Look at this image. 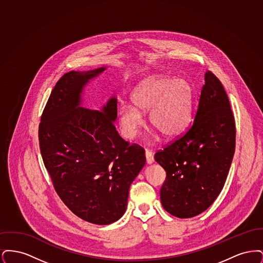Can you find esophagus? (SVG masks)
Wrapping results in <instances>:
<instances>
[{
    "label": "esophagus",
    "instance_id": "obj_1",
    "mask_svg": "<svg viewBox=\"0 0 263 263\" xmlns=\"http://www.w3.org/2000/svg\"><path fill=\"white\" fill-rule=\"evenodd\" d=\"M145 156H146V162H147V163L151 164V163H154L155 160H154V154H153L152 151L147 150V149H146Z\"/></svg>",
    "mask_w": 263,
    "mask_h": 263
}]
</instances>
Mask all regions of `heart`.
Wrapping results in <instances>:
<instances>
[{
    "mask_svg": "<svg viewBox=\"0 0 263 263\" xmlns=\"http://www.w3.org/2000/svg\"><path fill=\"white\" fill-rule=\"evenodd\" d=\"M193 88L183 79L153 76L133 91L135 108L124 103L119 108V124L124 136L136 137L143 118L141 112H149V123L164 137L182 133L192 117Z\"/></svg>",
    "mask_w": 263,
    "mask_h": 263,
    "instance_id": "1",
    "label": "heart"
}]
</instances>
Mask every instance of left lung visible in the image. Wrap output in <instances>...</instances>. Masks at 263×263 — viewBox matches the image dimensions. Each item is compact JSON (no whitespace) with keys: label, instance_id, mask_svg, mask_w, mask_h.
Segmentation results:
<instances>
[{"label":"left lung","instance_id":"8db88e82","mask_svg":"<svg viewBox=\"0 0 263 263\" xmlns=\"http://www.w3.org/2000/svg\"><path fill=\"white\" fill-rule=\"evenodd\" d=\"M236 147V123L220 80L207 71L194 120L187 131L155 154L166 173L161 201L185 219L208 209L224 187Z\"/></svg>","mask_w":263,"mask_h":263}]
</instances>
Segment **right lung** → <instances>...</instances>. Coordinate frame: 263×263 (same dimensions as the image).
I'll return each mask as SVG.
<instances>
[{"label":"right lung","instance_id":"obj_1","mask_svg":"<svg viewBox=\"0 0 263 263\" xmlns=\"http://www.w3.org/2000/svg\"><path fill=\"white\" fill-rule=\"evenodd\" d=\"M104 70L63 75L38 128L40 153L55 191L75 215L97 225L122 217L130 185L146 163L145 150L116 131L115 98L102 112L79 107L84 86Z\"/></svg>","mask_w":263,"mask_h":263}]
</instances>
